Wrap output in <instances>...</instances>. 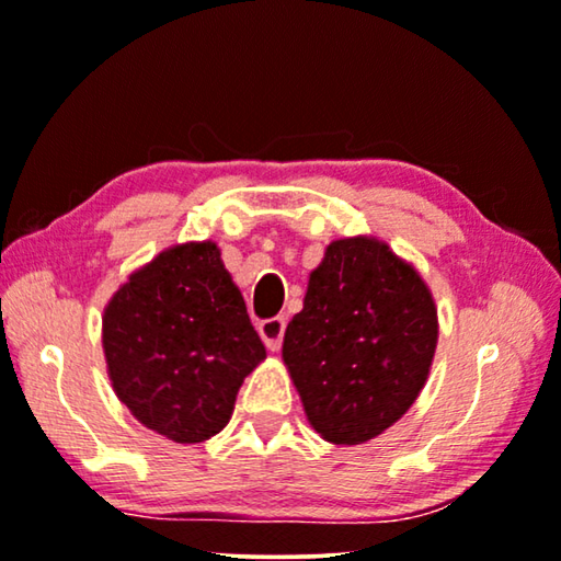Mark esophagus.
I'll return each instance as SVG.
<instances>
[{"label": "esophagus", "instance_id": "1", "mask_svg": "<svg viewBox=\"0 0 561 561\" xmlns=\"http://www.w3.org/2000/svg\"><path fill=\"white\" fill-rule=\"evenodd\" d=\"M284 328H287V320H284V317H272V320L259 322V334H262L264 345L270 347L272 353H277V350L282 347Z\"/></svg>", "mask_w": 561, "mask_h": 561}]
</instances>
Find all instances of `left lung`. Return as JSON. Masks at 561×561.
<instances>
[{
    "label": "left lung",
    "mask_w": 561,
    "mask_h": 561,
    "mask_svg": "<svg viewBox=\"0 0 561 561\" xmlns=\"http://www.w3.org/2000/svg\"><path fill=\"white\" fill-rule=\"evenodd\" d=\"M436 345L438 309L421 272L360 233L324 249L282 360L309 425L334 446H357L408 413Z\"/></svg>",
    "instance_id": "8db88e82"
}]
</instances>
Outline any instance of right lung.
I'll list each match as a JSON object with an SVG mask.
<instances>
[{
	"instance_id": "1",
	"label": "right lung",
	"mask_w": 561,
	"mask_h": 561,
	"mask_svg": "<svg viewBox=\"0 0 561 561\" xmlns=\"http://www.w3.org/2000/svg\"><path fill=\"white\" fill-rule=\"evenodd\" d=\"M107 378L138 423L173 443L227 428L241 382L266 350L214 241L156 254L103 312Z\"/></svg>"
}]
</instances>
